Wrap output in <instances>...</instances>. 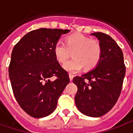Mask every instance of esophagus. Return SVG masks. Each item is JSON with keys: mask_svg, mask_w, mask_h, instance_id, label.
<instances>
[{"mask_svg": "<svg viewBox=\"0 0 133 133\" xmlns=\"http://www.w3.org/2000/svg\"><path fill=\"white\" fill-rule=\"evenodd\" d=\"M69 78H70V81H72V79H73V78H74V75H72V74H70V73Z\"/></svg>", "mask_w": 133, "mask_h": 133, "instance_id": "esophagus-1", "label": "esophagus"}]
</instances>
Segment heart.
Returning a JSON list of instances; mask_svg holds the SVG:
<instances>
[{
	"label": "heart",
	"instance_id": "1",
	"mask_svg": "<svg viewBox=\"0 0 133 133\" xmlns=\"http://www.w3.org/2000/svg\"><path fill=\"white\" fill-rule=\"evenodd\" d=\"M70 52L72 58L65 64L64 68L73 72L79 71L82 67L88 70L99 63L102 55V46L97 39L75 33L65 38V44L58 41L53 47L55 59L61 64L66 62Z\"/></svg>",
	"mask_w": 133,
	"mask_h": 133
}]
</instances>
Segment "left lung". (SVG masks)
<instances>
[{
    "instance_id": "1",
    "label": "left lung",
    "mask_w": 133,
    "mask_h": 133,
    "mask_svg": "<svg viewBox=\"0 0 133 133\" xmlns=\"http://www.w3.org/2000/svg\"><path fill=\"white\" fill-rule=\"evenodd\" d=\"M102 46V55L98 65L72 82L78 86L75 105L83 114L100 117L109 112L120 97L125 65L122 50L105 33H94Z\"/></svg>"
}]
</instances>
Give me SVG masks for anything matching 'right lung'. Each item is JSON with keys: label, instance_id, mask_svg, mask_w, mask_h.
<instances>
[{"label": "right lung", "instance_id": "1", "mask_svg": "<svg viewBox=\"0 0 133 133\" xmlns=\"http://www.w3.org/2000/svg\"><path fill=\"white\" fill-rule=\"evenodd\" d=\"M70 30L40 28L28 33L14 46L9 78L19 105L31 117L41 118L55 110L69 83L68 72L55 59L53 47Z\"/></svg>", "mask_w": 133, "mask_h": 133}]
</instances>
